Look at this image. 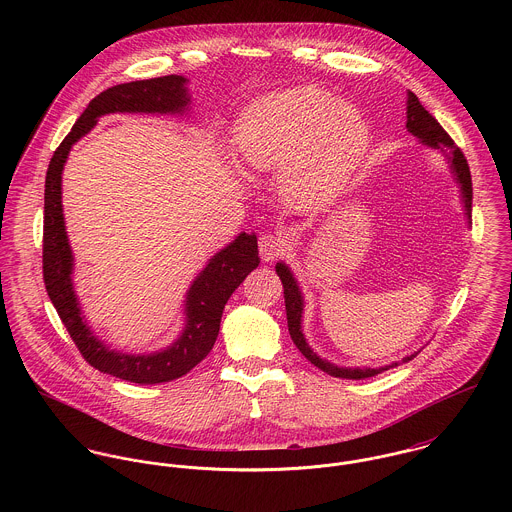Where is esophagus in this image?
<instances>
[{
	"label": "esophagus",
	"instance_id": "obj_1",
	"mask_svg": "<svg viewBox=\"0 0 512 512\" xmlns=\"http://www.w3.org/2000/svg\"><path fill=\"white\" fill-rule=\"evenodd\" d=\"M258 248H260V256H262L264 262H274L284 254L286 242L280 234L268 232V234H262L258 238Z\"/></svg>",
	"mask_w": 512,
	"mask_h": 512
}]
</instances>
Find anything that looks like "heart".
I'll use <instances>...</instances> for the list:
<instances>
[{"label": "heart", "mask_w": 512, "mask_h": 512, "mask_svg": "<svg viewBox=\"0 0 512 512\" xmlns=\"http://www.w3.org/2000/svg\"><path fill=\"white\" fill-rule=\"evenodd\" d=\"M361 112L317 86H297L256 100L240 118L236 147L260 171L284 169L286 195L307 207L331 201L368 147Z\"/></svg>", "instance_id": "obj_1"}]
</instances>
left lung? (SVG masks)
I'll list each match as a JSON object with an SVG mask.
<instances>
[{"label": "left lung", "mask_w": 512, "mask_h": 512, "mask_svg": "<svg viewBox=\"0 0 512 512\" xmlns=\"http://www.w3.org/2000/svg\"><path fill=\"white\" fill-rule=\"evenodd\" d=\"M406 128H408L414 136H418L426 146L438 147V149L449 151V161H451L453 173L457 175V181H459V185H461L467 215L471 217L473 185H471L469 163H467L463 151L455 146V142L451 140V136L439 126L438 120L422 106V102L418 100V96H416L414 92H410V90H408V100H406ZM276 272H278V276H280V280H282V284H284V299H286V313H288V329H290L292 341L295 343V347L301 351V355H303L311 365L321 368L323 372H327V374H331V376H337V378H353V380L368 378V376H374V374H378V372H384V370H388V368L398 366V363H394V365L384 366V368H339V366H333L331 363L319 359V357L309 349V345L305 343L303 333H301V309H303V303H301V293L297 290V284H295L290 270H288L284 264H278V266H276ZM416 355H418V353H414V355H410V357H404L402 363L412 361Z\"/></svg>", "instance_id": "1"}]
</instances>
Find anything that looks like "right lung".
<instances>
[{"label":"right lung","mask_w":512,"mask_h":512,"mask_svg":"<svg viewBox=\"0 0 512 512\" xmlns=\"http://www.w3.org/2000/svg\"><path fill=\"white\" fill-rule=\"evenodd\" d=\"M183 84V76L169 74L116 84L100 92L74 122L69 136L55 149L45 179L43 280L47 293L84 361L100 372L136 384L175 380L211 353L228 297L260 262L256 236L242 232L232 244L220 250L193 282L187 295V329L171 349L147 357L114 353L90 333L74 297L73 254L67 242L61 207V171L71 146L96 126L100 116L110 112H181L189 102Z\"/></svg>","instance_id":"right-lung-1"}]
</instances>
